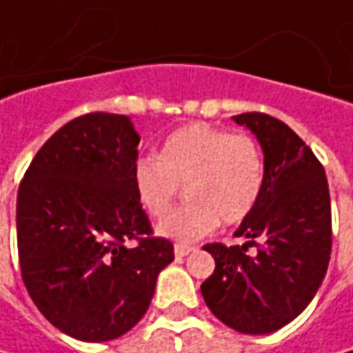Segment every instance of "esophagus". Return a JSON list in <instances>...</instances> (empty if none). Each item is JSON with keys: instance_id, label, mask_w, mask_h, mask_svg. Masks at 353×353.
<instances>
[{"instance_id": "obj_1", "label": "esophagus", "mask_w": 353, "mask_h": 353, "mask_svg": "<svg viewBox=\"0 0 353 353\" xmlns=\"http://www.w3.org/2000/svg\"><path fill=\"white\" fill-rule=\"evenodd\" d=\"M190 251H194L192 245H184V243H176V245H174V255H176V257H184V255H188Z\"/></svg>"}]
</instances>
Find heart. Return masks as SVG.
I'll list each match as a JSON object with an SVG mask.
<instances>
[{
    "label": "heart",
    "instance_id": "1",
    "mask_svg": "<svg viewBox=\"0 0 353 353\" xmlns=\"http://www.w3.org/2000/svg\"><path fill=\"white\" fill-rule=\"evenodd\" d=\"M181 185L189 202L157 232L188 243L212 234L220 220L239 224L257 208L265 188L263 151L248 133L188 123L163 141L157 159H139L133 167L137 200L153 218L168 213Z\"/></svg>",
    "mask_w": 353,
    "mask_h": 353
}]
</instances>
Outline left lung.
I'll return each mask as SVG.
<instances>
[{"label":"left lung","mask_w":353,"mask_h":353,"mask_svg":"<svg viewBox=\"0 0 353 353\" xmlns=\"http://www.w3.org/2000/svg\"><path fill=\"white\" fill-rule=\"evenodd\" d=\"M265 155L257 208L234 234L243 245L208 243L216 269L200 287L212 314L243 334H269L296 319L316 294L332 251L326 172L287 123L261 112L234 116ZM255 247V252H250Z\"/></svg>","instance_id":"left-lung-1"}]
</instances>
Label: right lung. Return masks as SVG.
Segmentation results:
<instances>
[{"label":"right lung","mask_w":353,"mask_h":353,"mask_svg":"<svg viewBox=\"0 0 353 353\" xmlns=\"http://www.w3.org/2000/svg\"><path fill=\"white\" fill-rule=\"evenodd\" d=\"M139 139L128 116L76 117L39 149L19 184L23 283L43 316L82 342L129 332L174 259L133 188Z\"/></svg>","instance_id":"right-lung-1"}]
</instances>
